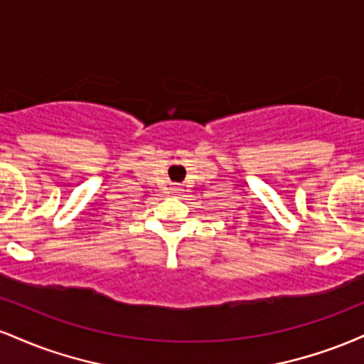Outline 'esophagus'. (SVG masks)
I'll use <instances>...</instances> for the list:
<instances>
[{
  "label": "esophagus",
  "instance_id": "1",
  "mask_svg": "<svg viewBox=\"0 0 364 364\" xmlns=\"http://www.w3.org/2000/svg\"><path fill=\"white\" fill-rule=\"evenodd\" d=\"M173 190H174V193H181V191H183V190H181V186H174Z\"/></svg>",
  "mask_w": 364,
  "mask_h": 364
}]
</instances>
